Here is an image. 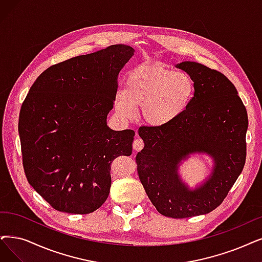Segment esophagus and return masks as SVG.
<instances>
[{"label":"esophagus","mask_w":262,"mask_h":262,"mask_svg":"<svg viewBox=\"0 0 262 262\" xmlns=\"http://www.w3.org/2000/svg\"><path fill=\"white\" fill-rule=\"evenodd\" d=\"M143 147H144V142H143V140L140 139V138L135 139L134 142H133V149H134L135 151H139V150H141Z\"/></svg>","instance_id":"1"}]
</instances>
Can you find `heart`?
<instances>
[{"label":"heart","mask_w":262,"mask_h":262,"mask_svg":"<svg viewBox=\"0 0 262 262\" xmlns=\"http://www.w3.org/2000/svg\"><path fill=\"white\" fill-rule=\"evenodd\" d=\"M193 92V80L186 73L146 64L129 73L125 87L117 92L115 105L123 118L133 117L135 107L141 106V118L154 127H161L188 107Z\"/></svg>","instance_id":"obj_1"}]
</instances>
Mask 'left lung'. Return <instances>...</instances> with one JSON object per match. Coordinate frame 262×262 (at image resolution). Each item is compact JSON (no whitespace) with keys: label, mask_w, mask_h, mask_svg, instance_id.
Instances as JSON below:
<instances>
[{"label":"left lung","mask_w":262,"mask_h":262,"mask_svg":"<svg viewBox=\"0 0 262 262\" xmlns=\"http://www.w3.org/2000/svg\"><path fill=\"white\" fill-rule=\"evenodd\" d=\"M176 68L193 80V97L172 122L139 129L144 148L135 160L157 211L166 217L188 218L221 205L242 173L248 118L234 85L223 73L191 61ZM195 152L210 154L214 167L202 185L190 190L180 180L178 166Z\"/></svg>","instance_id":"obj_1"}]
</instances>
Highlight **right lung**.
<instances>
[{
	"instance_id": "add662e5",
	"label": "right lung",
	"mask_w": 262,
	"mask_h": 262,
	"mask_svg": "<svg viewBox=\"0 0 262 262\" xmlns=\"http://www.w3.org/2000/svg\"><path fill=\"white\" fill-rule=\"evenodd\" d=\"M133 54L112 45L51 66L23 103L18 130L27 180L59 212L98 210L110 193L112 161L132 154L134 131H114L106 118Z\"/></svg>"
}]
</instances>
